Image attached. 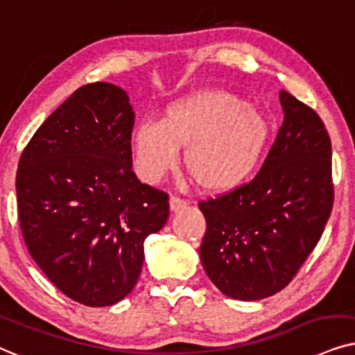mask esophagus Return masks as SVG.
Here are the masks:
<instances>
[{
  "instance_id": "1",
  "label": "esophagus",
  "mask_w": 355,
  "mask_h": 355,
  "mask_svg": "<svg viewBox=\"0 0 355 355\" xmlns=\"http://www.w3.org/2000/svg\"><path fill=\"white\" fill-rule=\"evenodd\" d=\"M168 206H170V211H172V212H180L188 206V202L185 200H182V198L172 196L168 200Z\"/></svg>"
}]
</instances>
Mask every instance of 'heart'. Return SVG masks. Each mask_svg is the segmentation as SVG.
Returning <instances> with one entry per match:
<instances>
[{"mask_svg": "<svg viewBox=\"0 0 355 355\" xmlns=\"http://www.w3.org/2000/svg\"><path fill=\"white\" fill-rule=\"evenodd\" d=\"M271 123L253 103L225 91H200L168 103L160 121L131 131L136 172L155 183L178 162L205 191L230 193L258 168L271 143Z\"/></svg>", "mask_w": 355, "mask_h": 355, "instance_id": "1", "label": "heart"}]
</instances>
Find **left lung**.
<instances>
[{
  "instance_id": "8db88e82",
  "label": "left lung",
  "mask_w": 355,
  "mask_h": 355,
  "mask_svg": "<svg viewBox=\"0 0 355 355\" xmlns=\"http://www.w3.org/2000/svg\"><path fill=\"white\" fill-rule=\"evenodd\" d=\"M284 121L248 185L200 202L207 277L230 299L253 302L284 289L323 234L333 209L331 141L320 116L281 91Z\"/></svg>"
}]
</instances>
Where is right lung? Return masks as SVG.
Segmentation results:
<instances>
[{
    "mask_svg": "<svg viewBox=\"0 0 355 355\" xmlns=\"http://www.w3.org/2000/svg\"><path fill=\"white\" fill-rule=\"evenodd\" d=\"M128 94L79 87L24 149L16 175L19 224L31 257L69 299L108 306L139 279L144 240L168 219L165 193L133 172Z\"/></svg>",
    "mask_w": 355,
    "mask_h": 355,
    "instance_id": "1",
    "label": "right lung"
}]
</instances>
